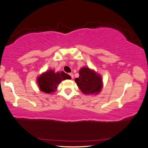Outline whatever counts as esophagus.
Returning <instances> with one entry per match:
<instances>
[{"instance_id": "34e87169", "label": "esophagus", "mask_w": 148, "mask_h": 148, "mask_svg": "<svg viewBox=\"0 0 148 148\" xmlns=\"http://www.w3.org/2000/svg\"><path fill=\"white\" fill-rule=\"evenodd\" d=\"M69 75L70 76V77H71V78H72V79H73V78H74L73 74H69Z\"/></svg>"}]
</instances>
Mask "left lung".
<instances>
[{
    "instance_id": "left-lung-1",
    "label": "left lung",
    "mask_w": 148,
    "mask_h": 148,
    "mask_svg": "<svg viewBox=\"0 0 148 148\" xmlns=\"http://www.w3.org/2000/svg\"><path fill=\"white\" fill-rule=\"evenodd\" d=\"M77 86L83 94L96 95L103 88V80L100 74L88 67H82L79 70V77L75 78Z\"/></svg>"
}]
</instances>
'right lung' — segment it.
<instances>
[{
  "label": "right lung",
  "instance_id": "obj_1",
  "mask_svg": "<svg viewBox=\"0 0 148 148\" xmlns=\"http://www.w3.org/2000/svg\"><path fill=\"white\" fill-rule=\"evenodd\" d=\"M69 78L70 76L63 71L55 72L53 70H48L37 77L36 83L41 92L52 94L56 91L62 81Z\"/></svg>",
  "mask_w": 148,
  "mask_h": 148
}]
</instances>
